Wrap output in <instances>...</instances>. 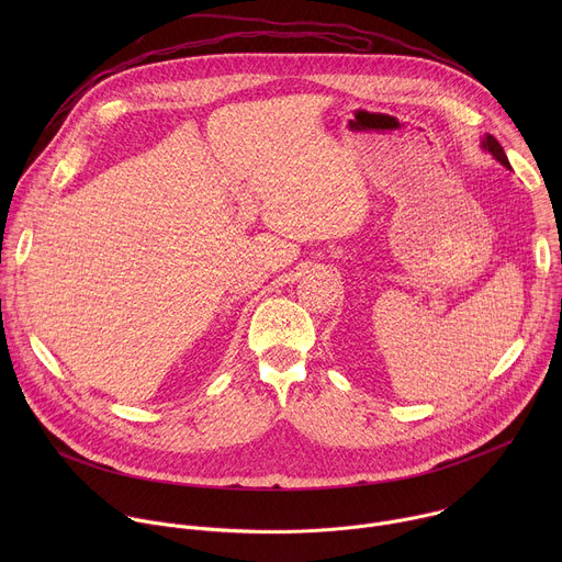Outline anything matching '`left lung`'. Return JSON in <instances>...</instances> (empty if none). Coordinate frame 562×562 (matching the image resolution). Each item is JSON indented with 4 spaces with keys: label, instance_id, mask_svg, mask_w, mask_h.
Listing matches in <instances>:
<instances>
[{
    "label": "left lung",
    "instance_id": "obj_1",
    "mask_svg": "<svg viewBox=\"0 0 562 562\" xmlns=\"http://www.w3.org/2000/svg\"><path fill=\"white\" fill-rule=\"evenodd\" d=\"M483 146H485V150H490L501 165H505L507 169H509V159H507V155H505V150H503V146L498 144V139L494 137V135H487L485 139H483Z\"/></svg>",
    "mask_w": 562,
    "mask_h": 562
}]
</instances>
